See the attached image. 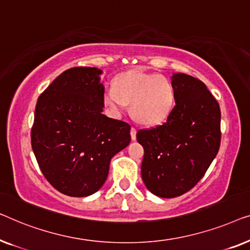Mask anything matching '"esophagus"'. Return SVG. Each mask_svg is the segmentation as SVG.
<instances>
[{
    "mask_svg": "<svg viewBox=\"0 0 250 250\" xmlns=\"http://www.w3.org/2000/svg\"><path fill=\"white\" fill-rule=\"evenodd\" d=\"M130 135H131V139H132V140H136L137 129H136V128H131V130H130Z\"/></svg>",
    "mask_w": 250,
    "mask_h": 250,
    "instance_id": "34e87169",
    "label": "esophagus"
}]
</instances>
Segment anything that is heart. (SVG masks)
Wrapping results in <instances>:
<instances>
[{
	"mask_svg": "<svg viewBox=\"0 0 250 250\" xmlns=\"http://www.w3.org/2000/svg\"><path fill=\"white\" fill-rule=\"evenodd\" d=\"M174 101V87L167 77L137 70L121 73L103 95V103L112 113L120 114L125 105H130L132 118L145 125L163 122Z\"/></svg>",
	"mask_w": 250,
	"mask_h": 250,
	"instance_id": "obj_1",
	"label": "heart"
}]
</instances>
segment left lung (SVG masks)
<instances>
[{"instance_id":"obj_1","label":"left lung","mask_w":250,"mask_h":250,"mask_svg":"<svg viewBox=\"0 0 250 250\" xmlns=\"http://www.w3.org/2000/svg\"><path fill=\"white\" fill-rule=\"evenodd\" d=\"M175 105L167 121L137 132L144 147L142 178L162 198L194 188L215 159L221 143V111L206 85L185 73L171 77Z\"/></svg>"}]
</instances>
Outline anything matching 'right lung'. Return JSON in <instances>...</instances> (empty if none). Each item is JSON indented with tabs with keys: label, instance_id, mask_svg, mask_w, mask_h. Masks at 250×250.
<instances>
[{
	"label": "right lung",
	"instance_id": "1",
	"mask_svg": "<svg viewBox=\"0 0 250 250\" xmlns=\"http://www.w3.org/2000/svg\"><path fill=\"white\" fill-rule=\"evenodd\" d=\"M102 72L89 66L65 70L37 100L31 147L46 180L71 197L96 192L112 157L131 140L126 122L102 113Z\"/></svg>",
	"mask_w": 250,
	"mask_h": 250
}]
</instances>
